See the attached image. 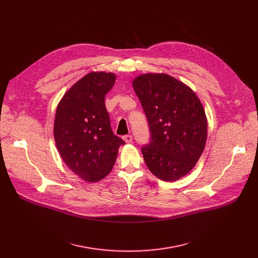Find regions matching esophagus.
<instances>
[{"instance_id": "1", "label": "esophagus", "mask_w": 258, "mask_h": 258, "mask_svg": "<svg viewBox=\"0 0 258 258\" xmlns=\"http://www.w3.org/2000/svg\"><path fill=\"white\" fill-rule=\"evenodd\" d=\"M123 140L125 143H132L133 137L131 135H125V136H123Z\"/></svg>"}]
</instances>
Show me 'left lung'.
<instances>
[{"mask_svg": "<svg viewBox=\"0 0 258 258\" xmlns=\"http://www.w3.org/2000/svg\"><path fill=\"white\" fill-rule=\"evenodd\" d=\"M150 130L142 147L146 165L158 178L174 181L199 160L207 138V119L197 95L165 73H146L133 81Z\"/></svg>", "mask_w": 258, "mask_h": 258, "instance_id": "8db88e82", "label": "left lung"}]
</instances>
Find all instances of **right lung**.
Returning a JSON list of instances; mask_svg holds the SVG:
<instances>
[{
  "mask_svg": "<svg viewBox=\"0 0 258 258\" xmlns=\"http://www.w3.org/2000/svg\"><path fill=\"white\" fill-rule=\"evenodd\" d=\"M116 76L90 72L62 97L56 110L54 139L61 158L77 175L90 182L111 171L124 141L115 136L105 107V95Z\"/></svg>",
  "mask_w": 258,
  "mask_h": 258,
  "instance_id": "right-lung-1",
  "label": "right lung"
}]
</instances>
